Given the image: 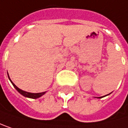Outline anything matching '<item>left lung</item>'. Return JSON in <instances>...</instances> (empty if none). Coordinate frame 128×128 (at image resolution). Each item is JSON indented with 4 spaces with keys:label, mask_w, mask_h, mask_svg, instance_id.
<instances>
[{
    "label": "left lung",
    "mask_w": 128,
    "mask_h": 128,
    "mask_svg": "<svg viewBox=\"0 0 128 128\" xmlns=\"http://www.w3.org/2000/svg\"><path fill=\"white\" fill-rule=\"evenodd\" d=\"M100 98H101V97H100Z\"/></svg>",
    "instance_id": "obj_1"
}]
</instances>
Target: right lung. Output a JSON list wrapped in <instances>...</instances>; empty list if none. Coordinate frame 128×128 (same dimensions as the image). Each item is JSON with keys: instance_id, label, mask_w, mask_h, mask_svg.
<instances>
[{"instance_id": "1", "label": "right lung", "mask_w": 128, "mask_h": 128, "mask_svg": "<svg viewBox=\"0 0 128 128\" xmlns=\"http://www.w3.org/2000/svg\"><path fill=\"white\" fill-rule=\"evenodd\" d=\"M7 74H8V72H7ZM8 77H9V74H8ZM9 79H10V80L11 81V83H12V84L13 85V86L16 88V90L20 93V94H22V96H24V97H27V98H33V99H36V98H40L41 96H42L44 93H45V92H39V93H31V92H25V91H23V90H22L21 89H19L18 87H17L13 83H12V81L10 80V77H9Z\"/></svg>"}]
</instances>
